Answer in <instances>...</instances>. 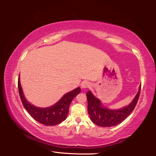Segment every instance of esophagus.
<instances>
[{
    "label": "esophagus",
    "instance_id": "34e87169",
    "mask_svg": "<svg viewBox=\"0 0 156 156\" xmlns=\"http://www.w3.org/2000/svg\"><path fill=\"white\" fill-rule=\"evenodd\" d=\"M82 87L84 89H87V88H89L91 87V84L89 83V82L88 81H83L81 84Z\"/></svg>",
    "mask_w": 156,
    "mask_h": 156
}]
</instances>
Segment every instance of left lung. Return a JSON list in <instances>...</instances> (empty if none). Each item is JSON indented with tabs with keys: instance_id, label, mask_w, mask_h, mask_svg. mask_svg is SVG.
<instances>
[{
	"instance_id": "left-lung-1",
	"label": "left lung",
	"mask_w": 156,
	"mask_h": 156,
	"mask_svg": "<svg viewBox=\"0 0 156 156\" xmlns=\"http://www.w3.org/2000/svg\"><path fill=\"white\" fill-rule=\"evenodd\" d=\"M140 89L141 85L140 86V89L136 97L128 106L115 110L104 107L100 100L95 97L90 91H89L87 93V98L88 102V113L91 120L95 125L103 127H110L118 125L135 109L140 94Z\"/></svg>"
}]
</instances>
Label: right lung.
<instances>
[{"mask_svg": "<svg viewBox=\"0 0 156 156\" xmlns=\"http://www.w3.org/2000/svg\"><path fill=\"white\" fill-rule=\"evenodd\" d=\"M18 87L21 101L25 109L34 120L47 126L58 125L67 118L71 102L73 98L77 96L81 90L80 87L76 88L65 94L62 98L53 106L47 108H39L34 106L25 99L20 85V77L18 78Z\"/></svg>", "mask_w": 156, "mask_h": 156, "instance_id": "right-lung-1", "label": "right lung"}]
</instances>
